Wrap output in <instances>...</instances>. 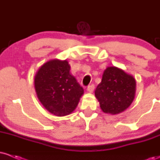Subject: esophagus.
<instances>
[{
  "mask_svg": "<svg viewBox=\"0 0 160 160\" xmlns=\"http://www.w3.org/2000/svg\"><path fill=\"white\" fill-rule=\"evenodd\" d=\"M94 89H95V86H94V84H91L90 86H88V88H87V91L89 92H92L93 91H94Z\"/></svg>",
  "mask_w": 160,
  "mask_h": 160,
  "instance_id": "esophagus-1",
  "label": "esophagus"
}]
</instances>
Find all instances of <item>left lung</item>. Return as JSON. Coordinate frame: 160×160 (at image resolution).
<instances>
[{
  "label": "left lung",
  "instance_id": "left-lung-1",
  "mask_svg": "<svg viewBox=\"0 0 160 160\" xmlns=\"http://www.w3.org/2000/svg\"><path fill=\"white\" fill-rule=\"evenodd\" d=\"M135 89L136 82L132 76L118 68L108 67L95 95L104 113L118 114L132 103Z\"/></svg>",
  "mask_w": 160,
  "mask_h": 160
}]
</instances>
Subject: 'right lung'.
<instances>
[{"instance_id":"obj_1","label":"right lung","mask_w":160,"mask_h":160,"mask_svg":"<svg viewBox=\"0 0 160 160\" xmlns=\"http://www.w3.org/2000/svg\"><path fill=\"white\" fill-rule=\"evenodd\" d=\"M68 62L52 59L46 62L34 77L38 98L49 113L57 117L74 111L83 94V89L70 74Z\"/></svg>"}]
</instances>
